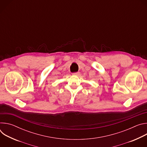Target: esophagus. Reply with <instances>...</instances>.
Masks as SVG:
<instances>
[{
	"mask_svg": "<svg viewBox=\"0 0 147 147\" xmlns=\"http://www.w3.org/2000/svg\"><path fill=\"white\" fill-rule=\"evenodd\" d=\"M73 75H74V76H79L80 75V73L79 72L74 73H73Z\"/></svg>",
	"mask_w": 147,
	"mask_h": 147,
	"instance_id": "esophagus-1",
	"label": "esophagus"
}]
</instances>
